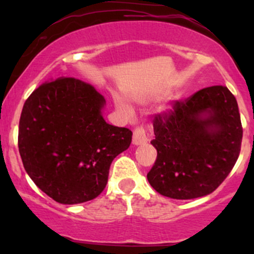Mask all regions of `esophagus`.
Listing matches in <instances>:
<instances>
[{
  "label": "esophagus",
  "instance_id": "1",
  "mask_svg": "<svg viewBox=\"0 0 254 254\" xmlns=\"http://www.w3.org/2000/svg\"><path fill=\"white\" fill-rule=\"evenodd\" d=\"M147 142V136L145 134V130L141 127H135L134 132H132V143L134 145H143Z\"/></svg>",
  "mask_w": 254,
  "mask_h": 254
}]
</instances>
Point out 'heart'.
<instances>
[{"mask_svg": "<svg viewBox=\"0 0 254 254\" xmlns=\"http://www.w3.org/2000/svg\"><path fill=\"white\" fill-rule=\"evenodd\" d=\"M135 99H136V101H141V98H135ZM115 106H117V108L119 109L123 114L127 115V117H131L132 115L131 107H130L124 99L120 98V97H115Z\"/></svg>", "mask_w": 254, "mask_h": 254, "instance_id": "b5f03b06", "label": "heart"}]
</instances>
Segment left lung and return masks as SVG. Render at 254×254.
<instances>
[{"label": "left lung", "mask_w": 254, "mask_h": 254, "mask_svg": "<svg viewBox=\"0 0 254 254\" xmlns=\"http://www.w3.org/2000/svg\"><path fill=\"white\" fill-rule=\"evenodd\" d=\"M157 158L147 173L156 191L172 199L212 193L236 163L242 124L236 98L224 86L200 89L176 101L153 119Z\"/></svg>", "instance_id": "obj_1"}]
</instances>
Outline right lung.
Returning <instances> with one entry per match:
<instances>
[{
	"label": "right lung",
	"instance_id": "add662e5",
	"mask_svg": "<svg viewBox=\"0 0 254 254\" xmlns=\"http://www.w3.org/2000/svg\"><path fill=\"white\" fill-rule=\"evenodd\" d=\"M106 99L93 86L60 77L38 87L23 106L18 147L32 181L60 204L97 198L115 157L131 143L127 127L102 117Z\"/></svg>",
	"mask_w": 254,
	"mask_h": 254
}]
</instances>
